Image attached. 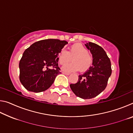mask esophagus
I'll return each mask as SVG.
<instances>
[{
	"mask_svg": "<svg viewBox=\"0 0 133 133\" xmlns=\"http://www.w3.org/2000/svg\"><path fill=\"white\" fill-rule=\"evenodd\" d=\"M62 73L64 74V75H70V73H67V72H64V71H63Z\"/></svg>",
	"mask_w": 133,
	"mask_h": 133,
	"instance_id": "1",
	"label": "esophagus"
}]
</instances>
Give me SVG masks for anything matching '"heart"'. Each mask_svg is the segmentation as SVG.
Instances as JSON below:
<instances>
[{
	"instance_id": "1",
	"label": "heart",
	"mask_w": 133,
	"mask_h": 133,
	"mask_svg": "<svg viewBox=\"0 0 133 133\" xmlns=\"http://www.w3.org/2000/svg\"><path fill=\"white\" fill-rule=\"evenodd\" d=\"M72 57L73 62L67 64ZM58 62L60 65H64L63 70L66 71H77L83 72L87 70L93 63V57L88 50L80 43H75L70 47L68 52L62 50L58 53Z\"/></svg>"
}]
</instances>
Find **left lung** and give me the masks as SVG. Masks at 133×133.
Masks as SVG:
<instances>
[{
	"mask_svg": "<svg viewBox=\"0 0 133 133\" xmlns=\"http://www.w3.org/2000/svg\"><path fill=\"white\" fill-rule=\"evenodd\" d=\"M85 46L93 55V66L83 75L78 76L77 83L70 86L78 97L90 99L105 89L112 70L110 58L102 47L92 42L87 43Z\"/></svg>",
	"mask_w": 133,
	"mask_h": 133,
	"instance_id": "1",
	"label": "left lung"
}]
</instances>
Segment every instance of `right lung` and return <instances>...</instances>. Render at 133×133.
<instances>
[{
	"instance_id": "obj_1",
	"label": "right lung",
	"mask_w": 133,
	"mask_h": 133,
	"mask_svg": "<svg viewBox=\"0 0 133 133\" xmlns=\"http://www.w3.org/2000/svg\"><path fill=\"white\" fill-rule=\"evenodd\" d=\"M67 43L65 40L45 39L26 49L19 62V79L24 88L39 93L52 85L56 76L61 73L58 55Z\"/></svg>"
}]
</instances>
